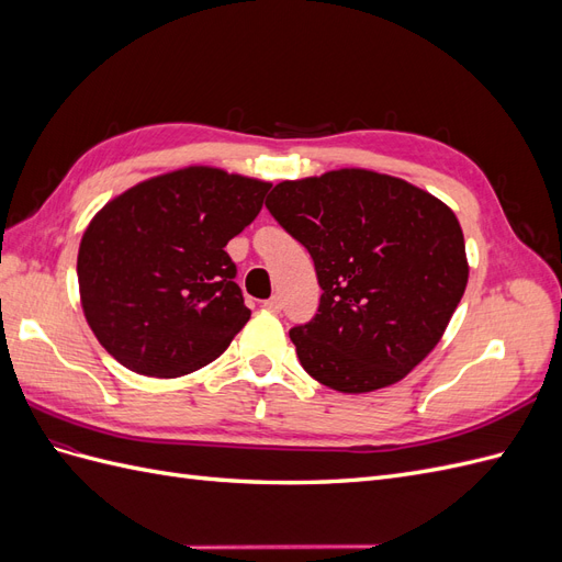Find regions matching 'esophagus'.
Instances as JSON below:
<instances>
[{"instance_id":"1","label":"esophagus","mask_w":562,"mask_h":562,"mask_svg":"<svg viewBox=\"0 0 562 562\" xmlns=\"http://www.w3.org/2000/svg\"><path fill=\"white\" fill-rule=\"evenodd\" d=\"M262 307H265V310H269V312H274V314H277V312H281V297H279V295H271L269 300H265V302H262Z\"/></svg>"}]
</instances>
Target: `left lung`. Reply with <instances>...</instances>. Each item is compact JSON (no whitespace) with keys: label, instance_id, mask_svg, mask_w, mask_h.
Segmentation results:
<instances>
[{"label":"left lung","instance_id":"obj_1","mask_svg":"<svg viewBox=\"0 0 562 562\" xmlns=\"http://www.w3.org/2000/svg\"><path fill=\"white\" fill-rule=\"evenodd\" d=\"M265 206L314 260L318 314L291 339L316 382L366 394L427 359L469 281L464 234L443 201L394 176L339 168L279 182Z\"/></svg>","mask_w":562,"mask_h":562}]
</instances>
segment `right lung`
I'll list each match as a JSON object with an SVG mask.
<instances>
[{
    "label": "right lung",
    "mask_w": 562,
    "mask_h": 562,
    "mask_svg": "<svg viewBox=\"0 0 562 562\" xmlns=\"http://www.w3.org/2000/svg\"><path fill=\"white\" fill-rule=\"evenodd\" d=\"M269 182L190 166L138 182L81 236V310L98 342L147 378L209 366L250 310L225 246L262 209Z\"/></svg>",
    "instance_id": "1"
}]
</instances>
